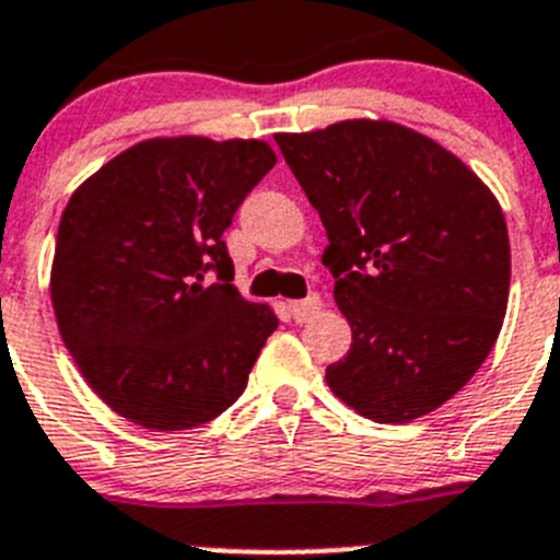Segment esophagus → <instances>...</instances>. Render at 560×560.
I'll return each instance as SVG.
<instances>
[{
  "label": "esophagus",
  "instance_id": "1",
  "mask_svg": "<svg viewBox=\"0 0 560 560\" xmlns=\"http://www.w3.org/2000/svg\"><path fill=\"white\" fill-rule=\"evenodd\" d=\"M317 310H320V295H315V292L301 301H290V315L295 317L299 324H304L312 315H317Z\"/></svg>",
  "mask_w": 560,
  "mask_h": 560
}]
</instances>
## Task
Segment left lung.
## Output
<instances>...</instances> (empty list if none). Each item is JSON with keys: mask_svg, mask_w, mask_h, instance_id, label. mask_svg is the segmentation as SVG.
<instances>
[{"mask_svg": "<svg viewBox=\"0 0 560 560\" xmlns=\"http://www.w3.org/2000/svg\"><path fill=\"white\" fill-rule=\"evenodd\" d=\"M329 245L349 354L337 399L407 424L452 399L493 349L511 290L500 203L457 155L396 122L349 119L276 133Z\"/></svg>", "mask_w": 560, "mask_h": 560, "instance_id": "1", "label": "left lung"}]
</instances>
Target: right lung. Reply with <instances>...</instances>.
Wrapping results in <instances>:
<instances>
[{"label":"right lung","mask_w":560,"mask_h":560,"mask_svg":"<svg viewBox=\"0 0 560 560\" xmlns=\"http://www.w3.org/2000/svg\"><path fill=\"white\" fill-rule=\"evenodd\" d=\"M273 164L259 139H148L63 209L52 261L60 337L100 399L133 424L192 430L243 396L279 317L231 284L223 234ZM206 272L219 281L203 285Z\"/></svg>","instance_id":"1"}]
</instances>
